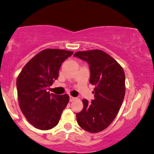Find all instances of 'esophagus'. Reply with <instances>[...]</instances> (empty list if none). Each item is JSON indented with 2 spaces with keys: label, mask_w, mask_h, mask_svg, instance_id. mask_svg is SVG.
Segmentation results:
<instances>
[{
  "label": "esophagus",
  "mask_w": 154,
  "mask_h": 154,
  "mask_svg": "<svg viewBox=\"0 0 154 154\" xmlns=\"http://www.w3.org/2000/svg\"><path fill=\"white\" fill-rule=\"evenodd\" d=\"M76 99H77V98L75 97H73V96H71V95L69 96V101L70 102H72V101L75 100Z\"/></svg>",
  "instance_id": "obj_1"
}]
</instances>
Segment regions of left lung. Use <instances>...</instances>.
<instances>
[{"instance_id": "left-lung-1", "label": "left lung", "mask_w": 154, "mask_h": 154, "mask_svg": "<svg viewBox=\"0 0 154 154\" xmlns=\"http://www.w3.org/2000/svg\"><path fill=\"white\" fill-rule=\"evenodd\" d=\"M90 65V82L95 88L91 103L82 100L83 109L76 115L79 125L90 133L107 128L117 116L125 93V72L108 54L100 49L77 51L74 54Z\"/></svg>"}]
</instances>
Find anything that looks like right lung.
Here are the masks:
<instances>
[{"instance_id":"obj_1","label":"right lung","mask_w":154,"mask_h":154,"mask_svg":"<svg viewBox=\"0 0 154 154\" xmlns=\"http://www.w3.org/2000/svg\"><path fill=\"white\" fill-rule=\"evenodd\" d=\"M73 51L46 49L23 66L16 79L21 112L28 121L40 130H49L58 124L69 100L67 94L50 95L47 89L59 77L62 62Z\"/></svg>"}]
</instances>
